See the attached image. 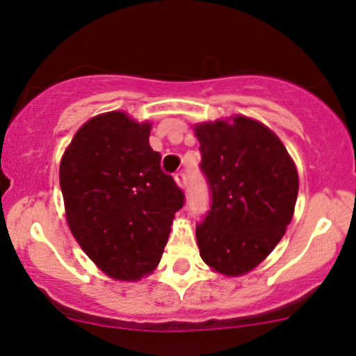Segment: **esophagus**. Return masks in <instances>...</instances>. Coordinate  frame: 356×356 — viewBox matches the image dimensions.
I'll use <instances>...</instances> for the list:
<instances>
[{"instance_id": "34e87169", "label": "esophagus", "mask_w": 356, "mask_h": 356, "mask_svg": "<svg viewBox=\"0 0 356 356\" xmlns=\"http://www.w3.org/2000/svg\"><path fill=\"white\" fill-rule=\"evenodd\" d=\"M175 181H177V185L179 188H185L186 186V175L183 173V171H179V173L175 175Z\"/></svg>"}]
</instances>
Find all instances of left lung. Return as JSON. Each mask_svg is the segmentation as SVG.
<instances>
[{"label":"left lung","mask_w":356,"mask_h":356,"mask_svg":"<svg viewBox=\"0 0 356 356\" xmlns=\"http://www.w3.org/2000/svg\"><path fill=\"white\" fill-rule=\"evenodd\" d=\"M211 204L196 225L203 261L238 277L260 265L285 235L298 173L280 138L246 116L195 127Z\"/></svg>","instance_id":"left-lung-1"}]
</instances>
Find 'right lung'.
<instances>
[{
	"label": "right lung",
	"mask_w": 356,
	"mask_h": 356,
	"mask_svg": "<svg viewBox=\"0 0 356 356\" xmlns=\"http://www.w3.org/2000/svg\"><path fill=\"white\" fill-rule=\"evenodd\" d=\"M149 129L123 111L103 113L78 129L61 158L68 227L115 280L135 282L156 268L175 213L185 203L149 146Z\"/></svg>",
	"instance_id": "add662e5"
}]
</instances>
